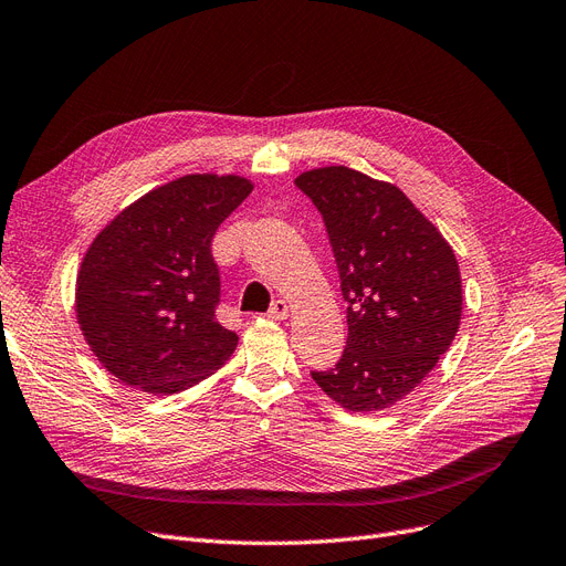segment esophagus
Segmentation results:
<instances>
[{
  "instance_id": "obj_1",
  "label": "esophagus",
  "mask_w": 566,
  "mask_h": 566,
  "mask_svg": "<svg viewBox=\"0 0 566 566\" xmlns=\"http://www.w3.org/2000/svg\"><path fill=\"white\" fill-rule=\"evenodd\" d=\"M268 317L270 319H275V322H282V319H286L289 317V305H286V301H272V305H270V310H268Z\"/></svg>"
}]
</instances>
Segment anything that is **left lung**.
I'll return each instance as SVG.
<instances>
[{
	"label": "left lung",
	"mask_w": 566,
	"mask_h": 566,
	"mask_svg": "<svg viewBox=\"0 0 566 566\" xmlns=\"http://www.w3.org/2000/svg\"><path fill=\"white\" fill-rule=\"evenodd\" d=\"M319 209L347 301L338 364L312 370L333 401L373 412L401 401L452 345L462 277L452 247L401 188L345 165L303 172Z\"/></svg>",
	"instance_id": "1"
}]
</instances>
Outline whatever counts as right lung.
<instances>
[{
    "instance_id": "obj_1",
    "label": "right lung",
    "mask_w": 566,
    "mask_h": 566,
    "mask_svg": "<svg viewBox=\"0 0 566 566\" xmlns=\"http://www.w3.org/2000/svg\"><path fill=\"white\" fill-rule=\"evenodd\" d=\"M251 188L235 175H186L125 207L95 238L76 277V317L120 382L175 394L235 352L238 336L217 319L212 238Z\"/></svg>"
}]
</instances>
